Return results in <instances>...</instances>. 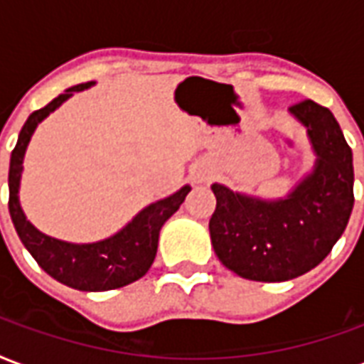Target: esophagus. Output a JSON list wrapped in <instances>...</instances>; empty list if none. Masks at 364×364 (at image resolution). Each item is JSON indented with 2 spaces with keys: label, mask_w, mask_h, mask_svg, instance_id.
I'll return each instance as SVG.
<instances>
[{
  "label": "esophagus",
  "mask_w": 364,
  "mask_h": 364,
  "mask_svg": "<svg viewBox=\"0 0 364 364\" xmlns=\"http://www.w3.org/2000/svg\"><path fill=\"white\" fill-rule=\"evenodd\" d=\"M195 181H196V183L208 181V175H206V173H196V175H195Z\"/></svg>",
  "instance_id": "34e87169"
}]
</instances>
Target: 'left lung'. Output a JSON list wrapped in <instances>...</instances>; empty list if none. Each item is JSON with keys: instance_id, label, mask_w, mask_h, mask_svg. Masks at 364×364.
<instances>
[{"instance_id": "8db88e82", "label": "left lung", "mask_w": 364, "mask_h": 364, "mask_svg": "<svg viewBox=\"0 0 364 364\" xmlns=\"http://www.w3.org/2000/svg\"><path fill=\"white\" fill-rule=\"evenodd\" d=\"M289 114L306 129L314 169L284 198L264 200L214 183L210 239L218 258L252 282H287L324 260L353 210V154L328 107L303 100Z\"/></svg>"}]
</instances>
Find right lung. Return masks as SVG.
I'll use <instances>...</instances> for the list:
<instances>
[{
  "label": "right lung",
  "mask_w": 364,
  "mask_h": 364,
  "mask_svg": "<svg viewBox=\"0 0 364 364\" xmlns=\"http://www.w3.org/2000/svg\"><path fill=\"white\" fill-rule=\"evenodd\" d=\"M94 82H85L67 88L65 92L53 98L48 106L36 109L18 133L17 146L11 152L9 164V214L21 241L46 274L59 284L69 285L79 291H109L141 279L154 262L158 250V237L164 223L173 216L189 195L191 187L185 185L168 198H161L141 210L131 222L96 243H67L38 231L24 216L18 203V187L23 173V158L31 142L34 129L53 109H58L73 94L85 90Z\"/></svg>",
  "instance_id": "add662e5"
}]
</instances>
